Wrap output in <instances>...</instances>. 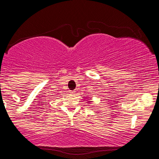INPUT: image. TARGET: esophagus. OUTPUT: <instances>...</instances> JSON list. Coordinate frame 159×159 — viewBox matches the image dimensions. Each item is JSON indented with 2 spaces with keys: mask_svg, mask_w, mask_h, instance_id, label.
<instances>
[{
  "mask_svg": "<svg viewBox=\"0 0 159 159\" xmlns=\"http://www.w3.org/2000/svg\"><path fill=\"white\" fill-rule=\"evenodd\" d=\"M70 93H71V95H74V94H75V91H70Z\"/></svg>",
  "mask_w": 159,
  "mask_h": 159,
  "instance_id": "obj_1",
  "label": "esophagus"
}]
</instances>
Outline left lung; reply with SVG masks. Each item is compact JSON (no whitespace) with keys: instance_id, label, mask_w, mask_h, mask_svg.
<instances>
[{"instance_id":"obj_1","label":"left lung","mask_w":159,"mask_h":159,"mask_svg":"<svg viewBox=\"0 0 159 159\" xmlns=\"http://www.w3.org/2000/svg\"><path fill=\"white\" fill-rule=\"evenodd\" d=\"M91 102H92V101H89V102H88V104H90V103H91Z\"/></svg>"}]
</instances>
